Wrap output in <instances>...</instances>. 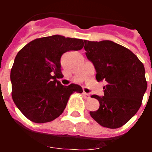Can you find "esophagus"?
Here are the masks:
<instances>
[{
  "label": "esophagus",
  "mask_w": 152,
  "mask_h": 152,
  "mask_svg": "<svg viewBox=\"0 0 152 152\" xmlns=\"http://www.w3.org/2000/svg\"><path fill=\"white\" fill-rule=\"evenodd\" d=\"M83 96H84V98H85L86 100H88V99H89V98H90L89 94H87V93H85V92L83 93Z\"/></svg>",
  "instance_id": "34e87169"
}]
</instances>
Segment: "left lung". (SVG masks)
Masks as SVG:
<instances>
[{
  "mask_svg": "<svg viewBox=\"0 0 152 152\" xmlns=\"http://www.w3.org/2000/svg\"><path fill=\"white\" fill-rule=\"evenodd\" d=\"M84 41L86 56L96 71V80L107 82L104 96H91L98 100L100 107L90 115L103 127L119 128L142 105L148 86L144 65L133 52L113 42Z\"/></svg>",
  "mask_w": 152,
  "mask_h": 152,
  "instance_id": "1",
  "label": "left lung"
}]
</instances>
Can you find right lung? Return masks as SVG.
<instances>
[{"instance_id": "1", "label": "right lung", "mask_w": 152, "mask_h": 152, "mask_svg": "<svg viewBox=\"0 0 152 152\" xmlns=\"http://www.w3.org/2000/svg\"><path fill=\"white\" fill-rule=\"evenodd\" d=\"M83 46L82 39L55 35L36 39L19 51L10 72L12 98L30 121L54 120L62 113L73 93L83 92L77 84L63 86L56 79L63 76L61 56Z\"/></svg>"}]
</instances>
